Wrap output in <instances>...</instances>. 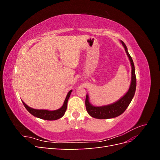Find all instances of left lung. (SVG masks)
I'll return each mask as SVG.
<instances>
[{
  "mask_svg": "<svg viewBox=\"0 0 160 160\" xmlns=\"http://www.w3.org/2000/svg\"><path fill=\"white\" fill-rule=\"evenodd\" d=\"M120 42L122 43L123 47H124L125 51L126 52L127 55L130 61L131 66H132V79H131L129 88L127 93L122 98H120L119 100L116 101V102L103 106H94L92 105L89 102V95L87 94L85 99L86 109L88 111L89 115L96 119H111L122 115L125 111V109L128 108L135 93V89H136V77H135L133 61L132 57L129 54L128 48L125 43L122 41H120Z\"/></svg>",
  "mask_w": 160,
  "mask_h": 160,
  "instance_id": "1",
  "label": "left lung"
}]
</instances>
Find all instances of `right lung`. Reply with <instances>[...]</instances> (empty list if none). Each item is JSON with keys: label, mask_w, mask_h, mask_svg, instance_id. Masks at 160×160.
Returning a JSON list of instances; mask_svg holds the SVG:
<instances>
[{"label": "right lung", "mask_w": 160, "mask_h": 160, "mask_svg": "<svg viewBox=\"0 0 160 160\" xmlns=\"http://www.w3.org/2000/svg\"><path fill=\"white\" fill-rule=\"evenodd\" d=\"M71 92H72V90H70L69 91V93H67L63 103V105H62V107L59 109L54 110V111H50V110H47V109H35L28 107V106L24 103L23 101H22V103L28 112H29L31 114H32L33 116H35V117H37L38 118H40L42 119L49 120V121L57 120L61 118L62 116L64 115L67 108V102H68V100L71 95Z\"/></svg>", "instance_id": "obj_1"}]
</instances>
